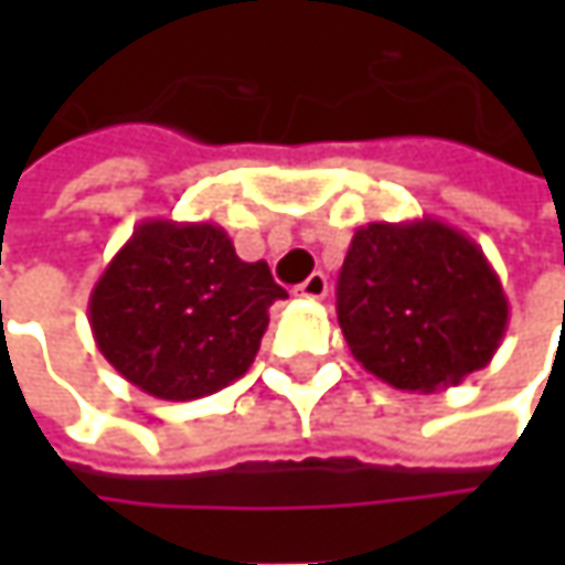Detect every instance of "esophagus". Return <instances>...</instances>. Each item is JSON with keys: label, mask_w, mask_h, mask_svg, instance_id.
Listing matches in <instances>:
<instances>
[{"label": "esophagus", "mask_w": 565, "mask_h": 565, "mask_svg": "<svg viewBox=\"0 0 565 565\" xmlns=\"http://www.w3.org/2000/svg\"><path fill=\"white\" fill-rule=\"evenodd\" d=\"M330 289V282H327V276L323 273H311L301 286H295L292 295L295 298H308V301H320L323 295Z\"/></svg>", "instance_id": "esophagus-1"}]
</instances>
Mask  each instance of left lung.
Here are the masks:
<instances>
[{
    "label": "left lung",
    "mask_w": 565,
    "mask_h": 565,
    "mask_svg": "<svg viewBox=\"0 0 565 565\" xmlns=\"http://www.w3.org/2000/svg\"><path fill=\"white\" fill-rule=\"evenodd\" d=\"M337 315L364 371L396 390L434 393L490 364L510 301L466 232L424 216L355 232Z\"/></svg>",
    "instance_id": "left-lung-1"
}]
</instances>
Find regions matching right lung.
Instances as JSON below:
<instances>
[{"label":"right lung","mask_w":565,"mask_h":565,"mask_svg":"<svg viewBox=\"0 0 565 565\" xmlns=\"http://www.w3.org/2000/svg\"><path fill=\"white\" fill-rule=\"evenodd\" d=\"M289 298L264 260H242L213 223L143 220L97 279L87 317L121 377L169 402L210 396L250 367Z\"/></svg>","instance_id":"add662e5"}]
</instances>
